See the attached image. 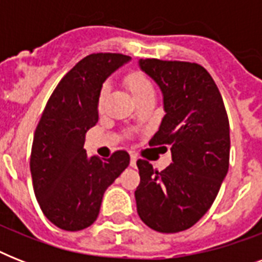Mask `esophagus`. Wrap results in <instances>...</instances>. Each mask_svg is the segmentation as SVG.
Listing matches in <instances>:
<instances>
[{"label":"esophagus","mask_w":262,"mask_h":262,"mask_svg":"<svg viewBox=\"0 0 262 262\" xmlns=\"http://www.w3.org/2000/svg\"><path fill=\"white\" fill-rule=\"evenodd\" d=\"M136 162H137V156L135 154H132L130 155V166H136Z\"/></svg>","instance_id":"1"}]
</instances>
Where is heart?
<instances>
[{"label":"heart","instance_id":"obj_1","mask_svg":"<svg viewBox=\"0 0 262 262\" xmlns=\"http://www.w3.org/2000/svg\"><path fill=\"white\" fill-rule=\"evenodd\" d=\"M125 83H126L127 90L132 94V96L135 98L136 102L140 100V99L145 98L148 95L155 94V90H154L151 80L148 79L147 76L141 73V72H132V73H129L126 76V79H125ZM106 91V87H103L102 91H100V95H99V106H102Z\"/></svg>","mask_w":262,"mask_h":262}]
</instances>
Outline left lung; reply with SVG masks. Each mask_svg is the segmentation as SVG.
Wrapping results in <instances>:
<instances>
[{
	"mask_svg": "<svg viewBox=\"0 0 262 262\" xmlns=\"http://www.w3.org/2000/svg\"><path fill=\"white\" fill-rule=\"evenodd\" d=\"M139 63L162 90L166 111L149 144L167 145L172 163L158 171L137 160V213L152 230L172 234L194 226L215 201L230 164V123L205 68L156 58Z\"/></svg>",
	"mask_w": 262,
	"mask_h": 262,
	"instance_id": "1",
	"label": "left lung"
}]
</instances>
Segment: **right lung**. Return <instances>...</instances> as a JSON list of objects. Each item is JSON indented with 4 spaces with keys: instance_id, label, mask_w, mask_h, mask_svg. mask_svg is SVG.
Masks as SVG:
<instances>
[{
    "instance_id": "obj_1",
    "label": "right lung",
    "mask_w": 262,
    "mask_h": 262,
    "mask_svg": "<svg viewBox=\"0 0 262 262\" xmlns=\"http://www.w3.org/2000/svg\"><path fill=\"white\" fill-rule=\"evenodd\" d=\"M129 59L96 53L79 61L55 87L36 126L30 159L35 195L45 216L62 230L90 227L106 189L129 166L126 151L100 159L84 149L85 133L98 122L103 83Z\"/></svg>"
}]
</instances>
